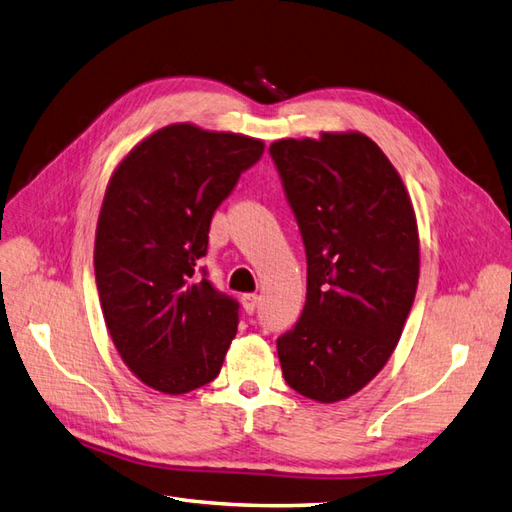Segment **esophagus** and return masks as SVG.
I'll list each match as a JSON object with an SVG mask.
<instances>
[{
	"label": "esophagus",
	"instance_id": "1",
	"mask_svg": "<svg viewBox=\"0 0 512 512\" xmlns=\"http://www.w3.org/2000/svg\"><path fill=\"white\" fill-rule=\"evenodd\" d=\"M259 296L257 294H244L242 296V305H244V311L248 313V316H253V313L257 311V307H259Z\"/></svg>",
	"mask_w": 512,
	"mask_h": 512
}]
</instances>
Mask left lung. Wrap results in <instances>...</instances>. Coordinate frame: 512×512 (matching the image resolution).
I'll return each mask as SVG.
<instances>
[{
  "mask_svg": "<svg viewBox=\"0 0 512 512\" xmlns=\"http://www.w3.org/2000/svg\"><path fill=\"white\" fill-rule=\"evenodd\" d=\"M270 157L303 235L307 300L277 339L285 383L344 400L383 370L417 290L419 238L396 168L368 136L277 140Z\"/></svg>",
  "mask_w": 512,
  "mask_h": 512,
  "instance_id": "1",
  "label": "left lung"
}]
</instances>
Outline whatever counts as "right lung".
<instances>
[{"label":"right lung","mask_w":512,"mask_h":512,"mask_svg":"<svg viewBox=\"0 0 512 512\" xmlns=\"http://www.w3.org/2000/svg\"><path fill=\"white\" fill-rule=\"evenodd\" d=\"M264 142L168 125L114 170L101 205L95 279L112 342L144 385L188 393L218 376L240 303L218 292L201 259L218 205Z\"/></svg>","instance_id":"add662e5"}]
</instances>
